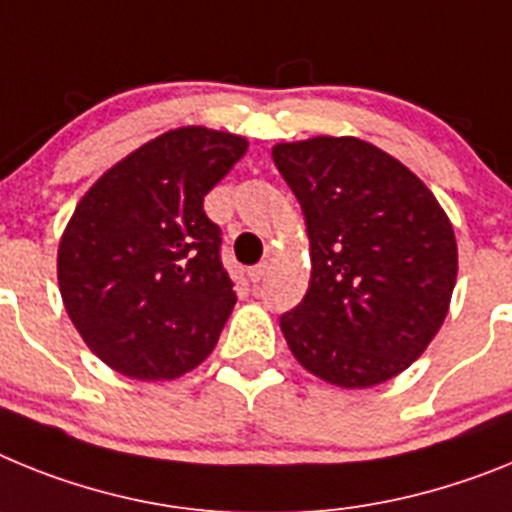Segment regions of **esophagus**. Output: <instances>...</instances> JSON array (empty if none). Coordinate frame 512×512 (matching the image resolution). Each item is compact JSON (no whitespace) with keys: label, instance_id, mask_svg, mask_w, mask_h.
I'll return each instance as SVG.
<instances>
[{"label":"esophagus","instance_id":"esophagus-1","mask_svg":"<svg viewBox=\"0 0 512 512\" xmlns=\"http://www.w3.org/2000/svg\"><path fill=\"white\" fill-rule=\"evenodd\" d=\"M265 273H268V262H260V265H255V268L247 270V278H250L252 283H260L262 278H265Z\"/></svg>","mask_w":512,"mask_h":512}]
</instances>
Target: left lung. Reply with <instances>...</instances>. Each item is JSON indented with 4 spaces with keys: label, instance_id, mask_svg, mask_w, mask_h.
<instances>
[{
    "label": "left lung",
    "instance_id": "obj_1",
    "mask_svg": "<svg viewBox=\"0 0 512 512\" xmlns=\"http://www.w3.org/2000/svg\"><path fill=\"white\" fill-rule=\"evenodd\" d=\"M306 219L311 281L281 317L293 358L366 389L410 368L448 314L459 252L441 203L399 159L353 136L275 144Z\"/></svg>",
    "mask_w": 512,
    "mask_h": 512
}]
</instances>
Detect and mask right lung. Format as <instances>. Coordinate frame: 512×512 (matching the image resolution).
I'll use <instances>...</instances> for the list:
<instances>
[{"label":"right lung","instance_id":"obj_1","mask_svg":"<svg viewBox=\"0 0 512 512\" xmlns=\"http://www.w3.org/2000/svg\"><path fill=\"white\" fill-rule=\"evenodd\" d=\"M247 139L185 126L146 141L84 193L59 244V288L113 371L170 381L206 361L237 293L203 198Z\"/></svg>","mask_w":512,"mask_h":512}]
</instances>
